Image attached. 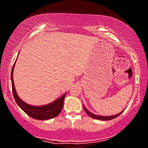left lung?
I'll list each match as a JSON object with an SVG mask.
<instances>
[{
	"instance_id": "1",
	"label": "left lung",
	"mask_w": 148,
	"mask_h": 148,
	"mask_svg": "<svg viewBox=\"0 0 148 148\" xmlns=\"http://www.w3.org/2000/svg\"><path fill=\"white\" fill-rule=\"evenodd\" d=\"M84 107V109L85 110V112H86V114H87L89 115V117H91V118H93V119H99V120H102V121H107V120H111V119H113L114 118H116V117H118L119 115H121V113L123 112L124 111V110H123L121 112H120V113L117 114L116 115H114V116H97V115H95L93 114H92L91 112H90L89 111H88L86 108V107Z\"/></svg>"
}]
</instances>
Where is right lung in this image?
Returning a JSON list of instances; mask_svg holds the SVG:
<instances>
[{
    "instance_id": "right-lung-1",
    "label": "right lung",
    "mask_w": 148,
    "mask_h": 148,
    "mask_svg": "<svg viewBox=\"0 0 148 148\" xmlns=\"http://www.w3.org/2000/svg\"><path fill=\"white\" fill-rule=\"evenodd\" d=\"M15 63L13 65L11 72V81H12V91H13V95L14 97L15 101L16 103L18 104V106L21 108V110H23V112L31 117L32 118L38 119V120H47L49 119L53 118L58 116L61 112L63 107V102L64 99L65 95L66 92L60 97L59 98L57 99L56 101L51 102V103L47 104L43 106H32V105L28 104L26 102H23L19 98L17 92L16 91L14 84L13 79V73L14 69L15 66Z\"/></svg>"
}]
</instances>
